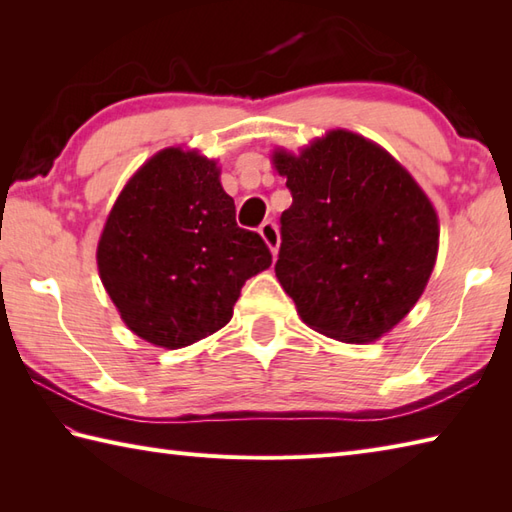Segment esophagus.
<instances>
[{"label": "esophagus", "instance_id": "obj_1", "mask_svg": "<svg viewBox=\"0 0 512 512\" xmlns=\"http://www.w3.org/2000/svg\"><path fill=\"white\" fill-rule=\"evenodd\" d=\"M259 235L264 237L266 246L270 248V253H273V257H277V250H279V231H277V224L275 222H264L262 226H259Z\"/></svg>", "mask_w": 512, "mask_h": 512}]
</instances>
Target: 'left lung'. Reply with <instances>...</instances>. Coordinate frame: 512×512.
I'll return each mask as SVG.
<instances>
[{
  "label": "left lung",
  "mask_w": 512,
  "mask_h": 512,
  "mask_svg": "<svg viewBox=\"0 0 512 512\" xmlns=\"http://www.w3.org/2000/svg\"><path fill=\"white\" fill-rule=\"evenodd\" d=\"M290 209L275 273L303 323L343 343H372L409 310L436 266L438 215L383 147L332 129L295 156L277 149Z\"/></svg>",
  "instance_id": "1"
}]
</instances>
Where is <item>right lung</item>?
I'll return each mask as SVG.
<instances>
[{
    "instance_id": "obj_1",
    "label": "right lung",
    "mask_w": 512,
    "mask_h": 512,
    "mask_svg": "<svg viewBox=\"0 0 512 512\" xmlns=\"http://www.w3.org/2000/svg\"><path fill=\"white\" fill-rule=\"evenodd\" d=\"M96 264L127 328L178 350L224 328L246 279L273 255L262 237L237 226L217 162L167 147L118 195Z\"/></svg>"
}]
</instances>
